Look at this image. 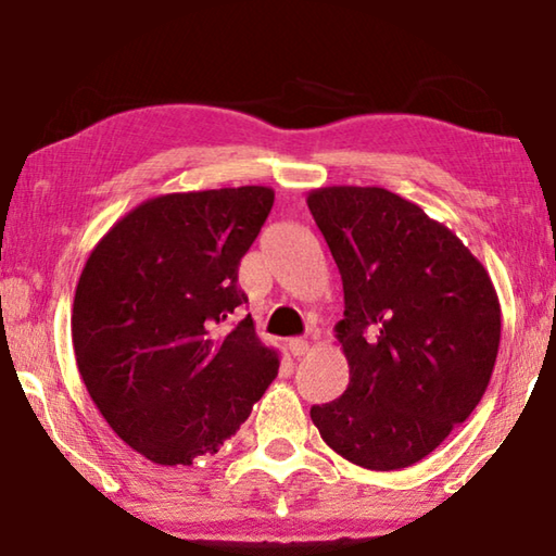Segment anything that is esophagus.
Masks as SVG:
<instances>
[{"mask_svg": "<svg viewBox=\"0 0 556 556\" xmlns=\"http://www.w3.org/2000/svg\"><path fill=\"white\" fill-rule=\"evenodd\" d=\"M287 348H289V353H291V355H294V357H301V355H306V353H308V341H304V338H289Z\"/></svg>", "mask_w": 556, "mask_h": 556, "instance_id": "esophagus-1", "label": "esophagus"}]
</instances>
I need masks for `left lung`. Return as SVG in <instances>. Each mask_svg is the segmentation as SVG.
<instances>
[{
	"label": "left lung",
	"instance_id": "8db88e82",
	"mask_svg": "<svg viewBox=\"0 0 556 556\" xmlns=\"http://www.w3.org/2000/svg\"><path fill=\"white\" fill-rule=\"evenodd\" d=\"M343 279L336 338L351 368L312 419L336 454L370 470L429 456L485 394L501 345V301L446 225L378 186L308 193Z\"/></svg>",
	"mask_w": 556,
	"mask_h": 556
}]
</instances>
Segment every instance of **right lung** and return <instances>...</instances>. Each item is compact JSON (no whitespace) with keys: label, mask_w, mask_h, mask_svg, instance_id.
I'll use <instances>...</instances> for the list:
<instances>
[{"label":"right lung","mask_w":556,"mask_h":556,"mask_svg":"<svg viewBox=\"0 0 556 556\" xmlns=\"http://www.w3.org/2000/svg\"><path fill=\"white\" fill-rule=\"evenodd\" d=\"M275 203L267 186L166 193L108 230L73 301L80 378L112 431L149 460L213 456L277 378L238 267Z\"/></svg>","instance_id":"add662e5"}]
</instances>
